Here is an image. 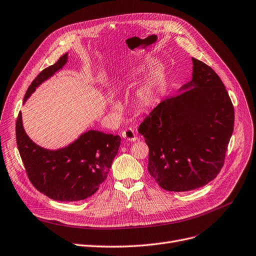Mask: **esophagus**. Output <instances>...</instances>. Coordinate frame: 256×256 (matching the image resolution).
<instances>
[{"label": "esophagus", "mask_w": 256, "mask_h": 256, "mask_svg": "<svg viewBox=\"0 0 256 256\" xmlns=\"http://www.w3.org/2000/svg\"><path fill=\"white\" fill-rule=\"evenodd\" d=\"M121 136L124 137V139L126 140H130V141H136L137 140V137H136V134L135 132L132 128H126L122 130L121 132Z\"/></svg>", "instance_id": "esophagus-1"}]
</instances>
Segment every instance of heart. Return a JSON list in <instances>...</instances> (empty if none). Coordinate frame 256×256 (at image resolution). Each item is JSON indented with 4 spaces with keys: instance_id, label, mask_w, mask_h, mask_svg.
Returning a JSON list of instances; mask_svg holds the SVG:
<instances>
[{
    "instance_id": "b5f03b06",
    "label": "heart",
    "mask_w": 256,
    "mask_h": 256,
    "mask_svg": "<svg viewBox=\"0 0 256 256\" xmlns=\"http://www.w3.org/2000/svg\"><path fill=\"white\" fill-rule=\"evenodd\" d=\"M162 71H163V68L161 66H156V69L152 73L150 80L148 82V84H146L140 88L138 92V99L140 100V102L148 104L152 100L154 95L156 84H157L159 77L161 76Z\"/></svg>"
}]
</instances>
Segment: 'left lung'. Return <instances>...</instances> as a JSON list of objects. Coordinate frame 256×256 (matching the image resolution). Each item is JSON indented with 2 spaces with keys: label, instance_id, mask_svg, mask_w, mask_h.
Returning a JSON list of instances; mask_svg holds the SVG:
<instances>
[{
  "label": "left lung",
  "instance_id": "1",
  "mask_svg": "<svg viewBox=\"0 0 256 256\" xmlns=\"http://www.w3.org/2000/svg\"><path fill=\"white\" fill-rule=\"evenodd\" d=\"M192 80L144 118L148 172L163 190L188 192L212 181L224 165L234 108L218 75L192 58Z\"/></svg>",
  "mask_w": 256,
  "mask_h": 256
}]
</instances>
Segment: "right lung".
Masks as SVG:
<instances>
[{"mask_svg": "<svg viewBox=\"0 0 256 256\" xmlns=\"http://www.w3.org/2000/svg\"><path fill=\"white\" fill-rule=\"evenodd\" d=\"M68 53L44 69L31 82L25 100L36 88L66 64ZM24 100V102H25ZM16 144L29 181L55 201H82L94 194L108 176L121 138L98 130H88L69 146L49 150L32 142L24 130L22 114L16 124Z\"/></svg>", "mask_w": 256, "mask_h": 256, "instance_id": "add662e5", "label": "right lung"}]
</instances>
